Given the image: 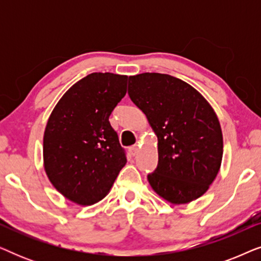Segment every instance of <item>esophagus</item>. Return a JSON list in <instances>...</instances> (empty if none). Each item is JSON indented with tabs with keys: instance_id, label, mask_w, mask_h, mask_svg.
I'll list each match as a JSON object with an SVG mask.
<instances>
[{
	"instance_id": "1",
	"label": "esophagus",
	"mask_w": 261,
	"mask_h": 261,
	"mask_svg": "<svg viewBox=\"0 0 261 261\" xmlns=\"http://www.w3.org/2000/svg\"><path fill=\"white\" fill-rule=\"evenodd\" d=\"M138 152H139V145L138 144L130 146V147H129V153H130L132 155H137Z\"/></svg>"
}]
</instances>
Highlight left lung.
<instances>
[{
	"instance_id": "obj_1",
	"label": "left lung",
	"mask_w": 261,
	"mask_h": 261,
	"mask_svg": "<svg viewBox=\"0 0 261 261\" xmlns=\"http://www.w3.org/2000/svg\"><path fill=\"white\" fill-rule=\"evenodd\" d=\"M128 95L158 137V165L147 179L173 204L201 197L219 173L223 139L215 112L199 92L170 74L130 76Z\"/></svg>"
}]
</instances>
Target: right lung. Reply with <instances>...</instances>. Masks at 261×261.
I'll list each match as a JSON object with an SVG mask.
<instances>
[{
  "label": "right lung",
  "instance_id": "add662e5",
  "mask_svg": "<svg viewBox=\"0 0 261 261\" xmlns=\"http://www.w3.org/2000/svg\"><path fill=\"white\" fill-rule=\"evenodd\" d=\"M127 76L95 72L67 90L44 134V164L57 190L70 201H101L126 165V151L109 116L127 92Z\"/></svg>",
  "mask_w": 261,
  "mask_h": 261
}]
</instances>
